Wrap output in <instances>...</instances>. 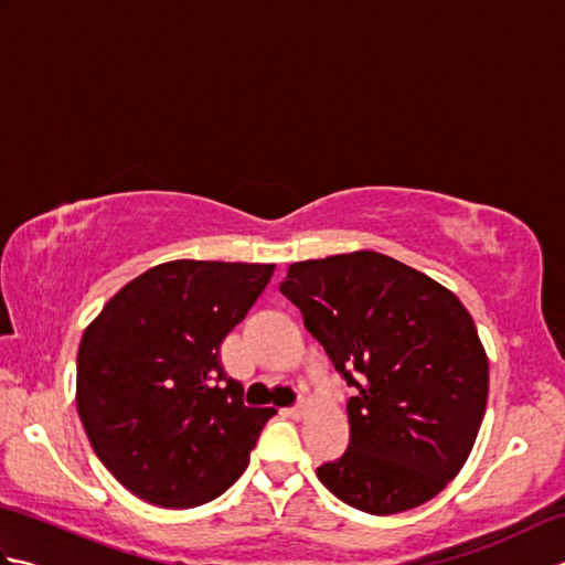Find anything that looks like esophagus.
<instances>
[{"label": "esophagus", "instance_id": "1", "mask_svg": "<svg viewBox=\"0 0 565 565\" xmlns=\"http://www.w3.org/2000/svg\"><path fill=\"white\" fill-rule=\"evenodd\" d=\"M308 411H310V403L303 398V401H298V403L291 407L289 415H291L294 419H301V417L308 415Z\"/></svg>", "mask_w": 565, "mask_h": 565}]
</instances>
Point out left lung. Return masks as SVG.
<instances>
[{
    "mask_svg": "<svg viewBox=\"0 0 565 565\" xmlns=\"http://www.w3.org/2000/svg\"><path fill=\"white\" fill-rule=\"evenodd\" d=\"M279 289L356 388L350 447L318 468L320 483L369 514L441 493L471 454L488 403V356L463 303L371 249L296 262Z\"/></svg>",
    "mask_w": 565,
    "mask_h": 565,
    "instance_id": "8db88e82",
    "label": "left lung"
}]
</instances>
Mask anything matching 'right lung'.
Returning a JSON list of instances; mask_svg holds the SVG:
<instances>
[{
    "label": "right lung",
    "mask_w": 565,
    "mask_h": 565,
    "mask_svg": "<svg viewBox=\"0 0 565 565\" xmlns=\"http://www.w3.org/2000/svg\"><path fill=\"white\" fill-rule=\"evenodd\" d=\"M274 264L174 259L136 276L82 334L77 411L99 461L150 505L218 498L249 463L274 407H247L221 342Z\"/></svg>",
    "instance_id": "1"
}]
</instances>
